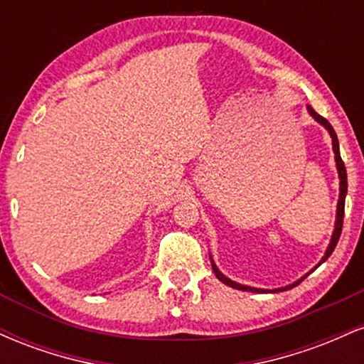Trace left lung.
<instances>
[{
    "instance_id": "8db88e82",
    "label": "left lung",
    "mask_w": 364,
    "mask_h": 364,
    "mask_svg": "<svg viewBox=\"0 0 364 364\" xmlns=\"http://www.w3.org/2000/svg\"><path fill=\"white\" fill-rule=\"evenodd\" d=\"M306 109H308V112H310V116L313 119L316 121V123H320L321 127H323L325 129H327L328 132V135H330V139H332V150H333V154H336V168H337V173H339V202H337V212H336V224H333V231H332V237H330V243H328V246H327V250H325V255L323 257H321V260L318 262V265L316 267H320L321 263H323L325 260H327V258L330 257V255H332V252H333V248H336L337 246V241H339V237H341V231H342V220H344V205H346V193H348V174H346V166H344V162H342V159H341V150H339V140H337V135H336V132H333V128H332V124L328 123L327 119L325 118H321V116L318 114V112H316L315 109H313L311 106H306ZM210 263H212V270H214V274H215V277L219 279L220 282H224L225 286H229V287H235V289H240V291H250V292H263V294H265V292H279V291H287V289H292V287L294 286H298L299 282L303 281V279H306L308 275H310L313 270L316 269H311L310 272L308 274H304L301 279H298V281H294L292 284H287V286H284V287H277V289H260V287H252V286H245V284H240V282H235V281H231V279L229 277H225V275L220 272L219 269H217V265H215V262H214V258H212V255H210Z\"/></svg>"
}]
</instances>
